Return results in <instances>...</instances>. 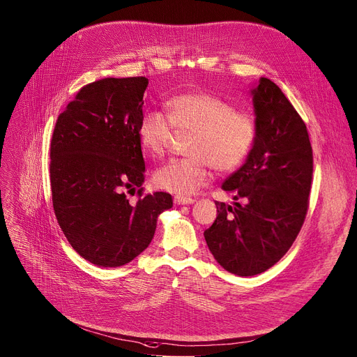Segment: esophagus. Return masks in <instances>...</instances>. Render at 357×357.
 Returning a JSON list of instances; mask_svg holds the SVG:
<instances>
[{
  "mask_svg": "<svg viewBox=\"0 0 357 357\" xmlns=\"http://www.w3.org/2000/svg\"><path fill=\"white\" fill-rule=\"evenodd\" d=\"M174 202L176 205H189V204H194L195 201L192 198H188V197H175Z\"/></svg>",
  "mask_w": 357,
  "mask_h": 357,
  "instance_id": "34e87169",
  "label": "esophagus"
}]
</instances>
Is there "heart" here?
Segmentation results:
<instances>
[{
	"label": "heart",
	"mask_w": 357,
	"mask_h": 357,
	"mask_svg": "<svg viewBox=\"0 0 357 357\" xmlns=\"http://www.w3.org/2000/svg\"><path fill=\"white\" fill-rule=\"evenodd\" d=\"M168 116L148 110L140 119L139 142L153 158L169 148L175 133L191 135L185 159L171 160L155 175L165 191L191 195L211 178V166L220 174L244 163L257 139V121L250 112L235 110L229 102L209 93H183L166 102Z\"/></svg>",
	"instance_id": "heart-1"
}]
</instances>
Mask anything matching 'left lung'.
Masks as SVG:
<instances>
[{
    "mask_svg": "<svg viewBox=\"0 0 357 357\" xmlns=\"http://www.w3.org/2000/svg\"><path fill=\"white\" fill-rule=\"evenodd\" d=\"M250 91L255 144L222 183L234 205L217 201V218L204 232L218 264L241 277L267 271L290 250L305 218L313 176L305 123L281 89L261 77Z\"/></svg>",
    "mask_w": 357,
    "mask_h": 357,
    "instance_id": "obj_1",
    "label": "left lung"
}]
</instances>
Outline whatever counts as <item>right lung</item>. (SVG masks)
I'll use <instances>...</instances> for the list:
<instances>
[{
	"mask_svg": "<svg viewBox=\"0 0 357 357\" xmlns=\"http://www.w3.org/2000/svg\"><path fill=\"white\" fill-rule=\"evenodd\" d=\"M146 77H107L77 93L60 113L50 145L53 208L70 245L99 267L125 266L151 244L172 197H142L145 160L137 136Z\"/></svg>",
	"mask_w": 357,
	"mask_h": 357,
	"instance_id": "right-lung-1",
	"label": "right lung"
}]
</instances>
